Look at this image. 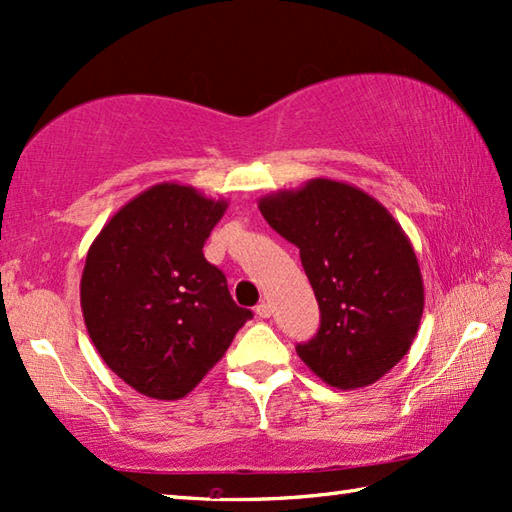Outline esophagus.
Returning a JSON list of instances; mask_svg holds the SVG:
<instances>
[{"label": "esophagus", "instance_id": "1", "mask_svg": "<svg viewBox=\"0 0 512 512\" xmlns=\"http://www.w3.org/2000/svg\"><path fill=\"white\" fill-rule=\"evenodd\" d=\"M256 316L258 318H269L271 316V305L269 302H258V307H256Z\"/></svg>", "mask_w": 512, "mask_h": 512}]
</instances>
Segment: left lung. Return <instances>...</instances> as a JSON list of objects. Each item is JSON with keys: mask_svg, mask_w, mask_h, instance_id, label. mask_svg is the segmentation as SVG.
<instances>
[{"mask_svg": "<svg viewBox=\"0 0 512 512\" xmlns=\"http://www.w3.org/2000/svg\"><path fill=\"white\" fill-rule=\"evenodd\" d=\"M258 207L300 249L320 307L316 338L296 347L300 360L342 391L378 382L409 353L424 311L409 236L380 201L344 181L311 179Z\"/></svg>", "mask_w": 512, "mask_h": 512, "instance_id": "left-lung-1", "label": "left lung"}]
</instances>
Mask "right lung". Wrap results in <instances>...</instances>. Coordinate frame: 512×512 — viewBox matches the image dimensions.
Returning a JSON list of instances; mask_svg holds the SVG:
<instances>
[{
	"instance_id": "obj_1",
	"label": "right lung",
	"mask_w": 512,
	"mask_h": 512,
	"mask_svg": "<svg viewBox=\"0 0 512 512\" xmlns=\"http://www.w3.org/2000/svg\"><path fill=\"white\" fill-rule=\"evenodd\" d=\"M227 210L176 181L125 203L92 241L81 274L88 336L112 373L152 400H181L252 318L203 245Z\"/></svg>"
}]
</instances>
